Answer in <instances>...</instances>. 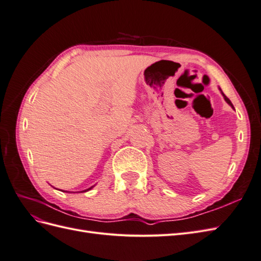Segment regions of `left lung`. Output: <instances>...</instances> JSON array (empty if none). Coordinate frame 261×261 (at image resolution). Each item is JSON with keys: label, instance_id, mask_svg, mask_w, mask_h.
<instances>
[{"label": "left lung", "instance_id": "8db88e82", "mask_svg": "<svg viewBox=\"0 0 261 261\" xmlns=\"http://www.w3.org/2000/svg\"><path fill=\"white\" fill-rule=\"evenodd\" d=\"M219 90H220V91H221V93H222V96H223V98H224V100H225V101H226V103H227V105H228V106H231V107H232V108H233V109H234V107H233V105H232V102H231V101H230V99H228V98H227V97H226V96H225V94H224V93H223V91H222V90H221V88H220V87H219Z\"/></svg>", "mask_w": 261, "mask_h": 261}]
</instances>
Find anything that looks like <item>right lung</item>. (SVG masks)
Returning a JSON list of instances; mask_svg holds the SVG:
<instances>
[{"mask_svg": "<svg viewBox=\"0 0 261 261\" xmlns=\"http://www.w3.org/2000/svg\"><path fill=\"white\" fill-rule=\"evenodd\" d=\"M93 186H91L90 188H88V189H85V191H82V192H80V193H85V192H88V191H90V189L92 188ZM62 192H66V191H62ZM66 193H72V192H66ZM73 193H75V192H73ZM76 193H78V192H76Z\"/></svg>", "mask_w": 261, "mask_h": 261, "instance_id": "right-lung-1", "label": "right lung"}]
</instances>
